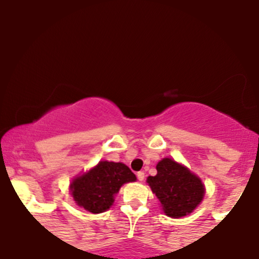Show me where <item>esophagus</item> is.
<instances>
[{"label": "esophagus", "instance_id": "1", "mask_svg": "<svg viewBox=\"0 0 259 259\" xmlns=\"http://www.w3.org/2000/svg\"><path fill=\"white\" fill-rule=\"evenodd\" d=\"M138 179H139V181H144L145 180V173H144V171H139Z\"/></svg>", "mask_w": 259, "mask_h": 259}]
</instances>
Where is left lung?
I'll return each mask as SVG.
<instances>
[{
  "label": "left lung",
  "instance_id": "1",
  "mask_svg": "<svg viewBox=\"0 0 259 259\" xmlns=\"http://www.w3.org/2000/svg\"><path fill=\"white\" fill-rule=\"evenodd\" d=\"M157 175L147 178L163 212L171 218H181L192 212L203 200L206 190L202 180L189 168L170 158L157 164Z\"/></svg>",
  "mask_w": 259,
  "mask_h": 259
}]
</instances>
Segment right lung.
<instances>
[{"instance_id": "obj_1", "label": "right lung", "mask_w": 259, "mask_h": 259, "mask_svg": "<svg viewBox=\"0 0 259 259\" xmlns=\"http://www.w3.org/2000/svg\"><path fill=\"white\" fill-rule=\"evenodd\" d=\"M135 180V174L124 163L101 160L96 167L73 179L70 194L79 207L97 214L109 209L124 184Z\"/></svg>"}]
</instances>
